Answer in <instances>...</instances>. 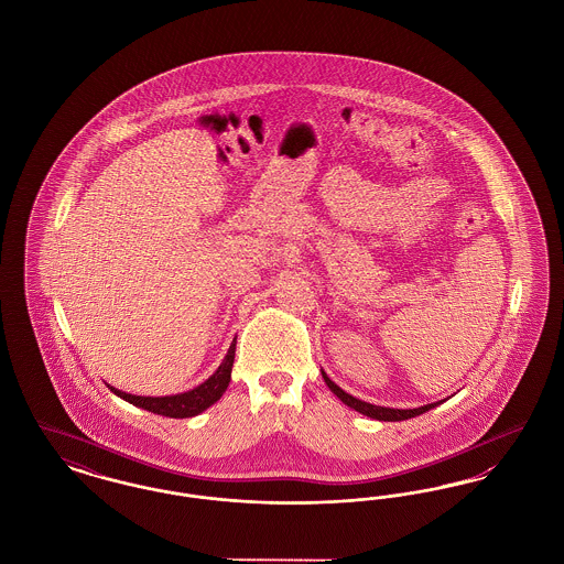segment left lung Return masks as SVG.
<instances>
[{
	"label": "left lung",
	"instance_id": "8db88e82",
	"mask_svg": "<svg viewBox=\"0 0 564 564\" xmlns=\"http://www.w3.org/2000/svg\"><path fill=\"white\" fill-rule=\"evenodd\" d=\"M323 380H325V384L329 387V391L340 400L343 403H347L349 408L352 410H357V412H361L364 416H370V419H376V421H391V423H395V421H408V419H414V416H419V414H423V412H427L431 408H435V405H440V403L444 402H433L427 403V405H421V408H384V405H375V403L361 402V400H357V398H352L349 395L347 391H343L334 380H329V376L323 372Z\"/></svg>",
	"mask_w": 564,
	"mask_h": 564
}]
</instances>
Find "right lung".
<instances>
[{
	"mask_svg": "<svg viewBox=\"0 0 564 564\" xmlns=\"http://www.w3.org/2000/svg\"><path fill=\"white\" fill-rule=\"evenodd\" d=\"M235 349H237V338L232 340L224 361L219 364V368L215 370L214 375L209 376L205 382H200L198 387L186 391V393L164 395V398H145V395L124 393V391L113 389L109 384L108 387L124 402L133 403L137 408H143L148 412L169 416V419H189V416H196V414L205 412L209 405H214L224 395V391L228 389L230 375H232V364H235Z\"/></svg>",
	"mask_w": 564,
	"mask_h": 564,
	"instance_id": "add662e5",
	"label": "right lung"
}]
</instances>
